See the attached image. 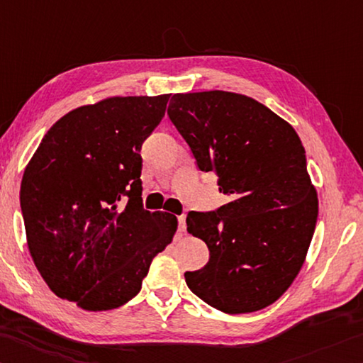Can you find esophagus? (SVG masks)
<instances>
[{
	"instance_id": "1",
	"label": "esophagus",
	"mask_w": 363,
	"mask_h": 363,
	"mask_svg": "<svg viewBox=\"0 0 363 363\" xmlns=\"http://www.w3.org/2000/svg\"><path fill=\"white\" fill-rule=\"evenodd\" d=\"M178 231H180V233L186 231V217H185V215H180V217H178Z\"/></svg>"
}]
</instances>
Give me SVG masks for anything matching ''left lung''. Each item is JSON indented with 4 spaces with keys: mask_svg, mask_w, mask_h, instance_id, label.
Returning a JSON list of instances; mask_svg holds the SVG:
<instances>
[{
    "mask_svg": "<svg viewBox=\"0 0 363 363\" xmlns=\"http://www.w3.org/2000/svg\"><path fill=\"white\" fill-rule=\"evenodd\" d=\"M167 113L199 169L213 170L230 198L217 212L188 213V233L211 252L204 268L185 272L188 287L225 314L264 309L301 271L319 215L301 140L236 92L175 94Z\"/></svg>",
    "mask_w": 363,
    "mask_h": 363,
    "instance_id": "obj_1",
    "label": "left lung"
}]
</instances>
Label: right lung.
Returning a JSON list of instances; mask_svg holds the SVG:
<instances>
[{"label":"right lung","mask_w":363,"mask_h":363,"mask_svg":"<svg viewBox=\"0 0 363 363\" xmlns=\"http://www.w3.org/2000/svg\"><path fill=\"white\" fill-rule=\"evenodd\" d=\"M170 94L108 97L74 108L50 127L22 178L30 255L62 300L86 311L123 306L178 221L142 207V143ZM128 202H125V198Z\"/></svg>","instance_id":"obj_1"}]
</instances>
